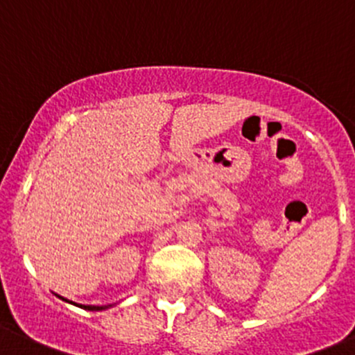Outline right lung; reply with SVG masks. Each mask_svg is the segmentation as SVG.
<instances>
[{
  "instance_id": "obj_1",
  "label": "right lung",
  "mask_w": 355,
  "mask_h": 355,
  "mask_svg": "<svg viewBox=\"0 0 355 355\" xmlns=\"http://www.w3.org/2000/svg\"><path fill=\"white\" fill-rule=\"evenodd\" d=\"M61 300H64V297H61ZM64 301H68V300H64ZM68 303H73V301H68ZM73 304H77V303H73ZM77 306L84 308V310H92V312H94V310H105V308H107V306H94V304H77Z\"/></svg>"
}]
</instances>
